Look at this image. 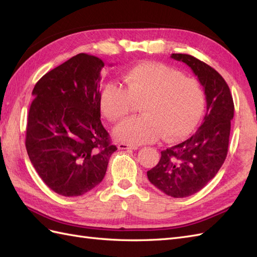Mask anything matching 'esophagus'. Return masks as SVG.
Segmentation results:
<instances>
[{
	"mask_svg": "<svg viewBox=\"0 0 257 257\" xmlns=\"http://www.w3.org/2000/svg\"><path fill=\"white\" fill-rule=\"evenodd\" d=\"M118 148L120 150H137L138 149V146H134V145H128V144H123V143H120L118 145Z\"/></svg>",
	"mask_w": 257,
	"mask_h": 257,
	"instance_id": "34e87169",
	"label": "esophagus"
}]
</instances>
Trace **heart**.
<instances>
[{
    "label": "heart",
    "mask_w": 257,
    "mask_h": 257,
    "mask_svg": "<svg viewBox=\"0 0 257 257\" xmlns=\"http://www.w3.org/2000/svg\"><path fill=\"white\" fill-rule=\"evenodd\" d=\"M122 81L123 87H103L100 107L108 119L118 121L141 102L143 116L116 128V137L123 143H154L162 136L166 140L180 139L199 122L205 103L203 88L181 70L161 63H139L128 69Z\"/></svg>",
    "instance_id": "obj_1"
}]
</instances>
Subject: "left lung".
I'll return each mask as SVG.
<instances>
[{"label":"left lung","mask_w":257,"mask_h":257,"mask_svg":"<svg viewBox=\"0 0 257 257\" xmlns=\"http://www.w3.org/2000/svg\"><path fill=\"white\" fill-rule=\"evenodd\" d=\"M192 69L203 86L206 112L192 137L161 151L158 165L147 172L156 188L172 198H185L203 189L225 161L234 116V102L224 78L188 54H172Z\"/></svg>","instance_id":"left-lung-1"}]
</instances>
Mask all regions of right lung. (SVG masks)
I'll return each mask as SVG.
<instances>
[{
  "label": "right lung",
  "instance_id": "add662e5",
  "mask_svg": "<svg viewBox=\"0 0 257 257\" xmlns=\"http://www.w3.org/2000/svg\"><path fill=\"white\" fill-rule=\"evenodd\" d=\"M100 58L80 53L37 81L26 125L25 146L48 188L79 196L99 184L111 144L100 120Z\"/></svg>",
  "mask_w": 257,
  "mask_h": 257
}]
</instances>
